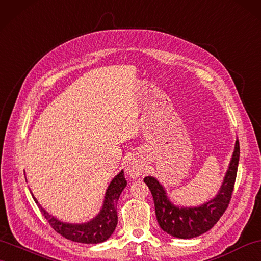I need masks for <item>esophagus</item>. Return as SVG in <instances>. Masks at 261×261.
Masks as SVG:
<instances>
[{
    "instance_id": "obj_1",
    "label": "esophagus",
    "mask_w": 261,
    "mask_h": 261,
    "mask_svg": "<svg viewBox=\"0 0 261 261\" xmlns=\"http://www.w3.org/2000/svg\"><path fill=\"white\" fill-rule=\"evenodd\" d=\"M144 164L136 157H130L125 164V171L130 178L135 179L144 173Z\"/></svg>"
}]
</instances>
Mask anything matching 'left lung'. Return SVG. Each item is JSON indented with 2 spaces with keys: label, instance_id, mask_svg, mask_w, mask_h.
Masks as SVG:
<instances>
[{
  "label": "left lung",
  "instance_id": "left-lung-1",
  "mask_svg": "<svg viewBox=\"0 0 261 261\" xmlns=\"http://www.w3.org/2000/svg\"><path fill=\"white\" fill-rule=\"evenodd\" d=\"M239 155V141L237 139L229 167L220 190L215 198L198 207L175 206L170 202L166 190L160 181L151 176L145 177L144 182L148 186L152 195L156 218L162 229L170 236L182 239L200 236L212 229L224 215L230 202L234 181H236Z\"/></svg>",
  "mask_w": 261,
  "mask_h": 261
}]
</instances>
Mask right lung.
<instances>
[{
    "mask_svg": "<svg viewBox=\"0 0 261 261\" xmlns=\"http://www.w3.org/2000/svg\"><path fill=\"white\" fill-rule=\"evenodd\" d=\"M126 185L127 181L125 179L124 171L122 170L117 176L114 177L109 188H107L99 214L91 221L84 222V224H67V222L56 219L53 216H50L45 209L42 208L33 195L32 196H33L34 201L39 206L42 215L46 218L50 227L56 232H59L61 236L75 241V243L98 244L109 239L115 230L118 218L116 212L117 201Z\"/></svg>",
    "mask_w": 261,
    "mask_h": 261,
    "instance_id": "1",
    "label": "right lung"
}]
</instances>
